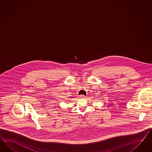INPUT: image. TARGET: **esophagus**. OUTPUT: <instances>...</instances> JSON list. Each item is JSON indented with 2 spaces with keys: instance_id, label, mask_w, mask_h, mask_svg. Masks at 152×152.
<instances>
[{
  "instance_id": "34e87169",
  "label": "esophagus",
  "mask_w": 152,
  "mask_h": 152,
  "mask_svg": "<svg viewBox=\"0 0 152 152\" xmlns=\"http://www.w3.org/2000/svg\"><path fill=\"white\" fill-rule=\"evenodd\" d=\"M80 97L82 98H86V96L85 95H81Z\"/></svg>"
}]
</instances>
